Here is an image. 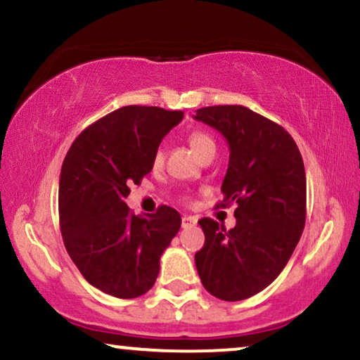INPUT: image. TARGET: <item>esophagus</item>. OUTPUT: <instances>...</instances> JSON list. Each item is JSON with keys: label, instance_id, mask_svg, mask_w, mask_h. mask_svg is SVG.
<instances>
[{"label": "esophagus", "instance_id": "1", "mask_svg": "<svg viewBox=\"0 0 360 360\" xmlns=\"http://www.w3.org/2000/svg\"><path fill=\"white\" fill-rule=\"evenodd\" d=\"M195 222H198V217L183 216V222H181V224H183V227H191V226H194Z\"/></svg>", "mask_w": 360, "mask_h": 360}]
</instances>
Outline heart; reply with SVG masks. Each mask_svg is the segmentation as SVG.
I'll return each instance as SVG.
<instances>
[{"instance_id":"heart-1","label":"heart","mask_w":360,"mask_h":360,"mask_svg":"<svg viewBox=\"0 0 360 360\" xmlns=\"http://www.w3.org/2000/svg\"><path fill=\"white\" fill-rule=\"evenodd\" d=\"M189 143L194 151L199 154V158L209 151H216V144H214L212 138L209 134L202 133V131H194V133H191ZM162 165H165V149L158 148L153 154V169H161Z\"/></svg>"}]
</instances>
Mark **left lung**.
I'll list each match as a JSON object with an SVG mask.
<instances>
[{
	"label": "left lung",
	"mask_w": 360,
	"mask_h": 360,
	"mask_svg": "<svg viewBox=\"0 0 360 360\" xmlns=\"http://www.w3.org/2000/svg\"><path fill=\"white\" fill-rule=\"evenodd\" d=\"M229 143V167L217 207L236 202V226L211 217L199 226L204 245L195 252L207 292L243 301L266 289L292 256L306 226V171L297 144L284 127L239 104L195 111Z\"/></svg>",
	"instance_id": "8db88e82"
}]
</instances>
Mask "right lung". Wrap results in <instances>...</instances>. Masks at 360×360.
Returning a JSON list of instances; mask_svg holds the SVG:
<instances>
[{
  "label": "right lung",
  "mask_w": 360,
  "mask_h": 360,
  "mask_svg": "<svg viewBox=\"0 0 360 360\" xmlns=\"http://www.w3.org/2000/svg\"><path fill=\"white\" fill-rule=\"evenodd\" d=\"M183 111L124 106L86 127L71 144L59 177V227L72 262L91 285L120 299L153 288L159 259L181 227L176 209L136 216L131 184L153 169V154Z\"/></svg>",
  "instance_id": "right-lung-1"
}]
</instances>
